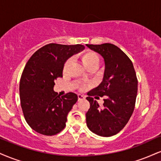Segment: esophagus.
<instances>
[{"mask_svg": "<svg viewBox=\"0 0 161 161\" xmlns=\"http://www.w3.org/2000/svg\"><path fill=\"white\" fill-rule=\"evenodd\" d=\"M85 99V97L82 95H78V101H82Z\"/></svg>", "mask_w": 161, "mask_h": 161, "instance_id": "obj_1", "label": "esophagus"}]
</instances>
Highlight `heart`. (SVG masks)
Segmentation results:
<instances>
[{
	"mask_svg": "<svg viewBox=\"0 0 161 161\" xmlns=\"http://www.w3.org/2000/svg\"><path fill=\"white\" fill-rule=\"evenodd\" d=\"M80 60L82 61V64L84 65L87 69H89L92 67H97L99 63V57L98 55L95 52L92 51H84L82 54L80 55ZM70 64V60H66L63 64V72L65 73L69 68ZM86 88V85L82 84L79 86V89L84 90Z\"/></svg>",
	"mask_w": 161,
	"mask_h": 161,
	"instance_id": "b5f03b06",
	"label": "heart"
}]
</instances>
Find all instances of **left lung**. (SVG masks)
<instances>
[{"mask_svg": "<svg viewBox=\"0 0 161 161\" xmlns=\"http://www.w3.org/2000/svg\"><path fill=\"white\" fill-rule=\"evenodd\" d=\"M86 45L100 53L105 63L102 82L86 97L90 103L86 115L87 126L94 133L109 137L120 132L130 119L136 104L138 79L132 62L117 46L110 43ZM94 96H105L101 108L91 97Z\"/></svg>", "mask_w": 161, "mask_h": 161, "instance_id": "obj_1", "label": "left lung"}]
</instances>
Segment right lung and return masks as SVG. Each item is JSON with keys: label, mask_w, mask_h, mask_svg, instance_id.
<instances>
[{"label": "right lung", "mask_w": 161, "mask_h": 161, "mask_svg": "<svg viewBox=\"0 0 161 161\" xmlns=\"http://www.w3.org/2000/svg\"><path fill=\"white\" fill-rule=\"evenodd\" d=\"M85 46L51 43L38 49L25 64L19 82L20 104L29 126L38 133L53 136L65 128L68 114L78 96L53 92L55 80L63 77V64Z\"/></svg>", "instance_id": "obj_1"}]
</instances>
